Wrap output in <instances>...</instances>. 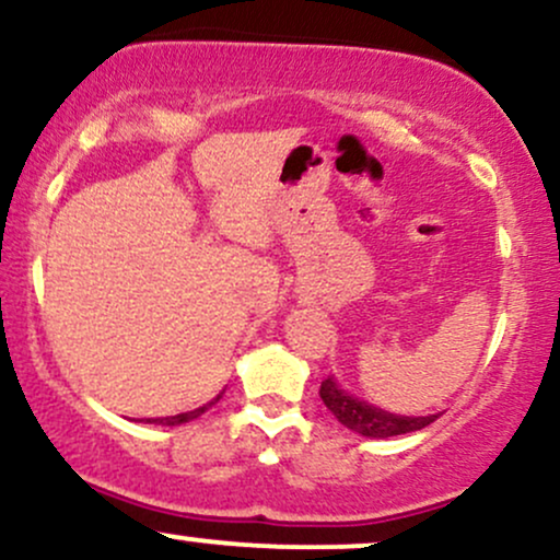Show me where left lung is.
I'll return each instance as SVG.
<instances>
[{"label": "left lung", "instance_id": "left-lung-1", "mask_svg": "<svg viewBox=\"0 0 560 560\" xmlns=\"http://www.w3.org/2000/svg\"><path fill=\"white\" fill-rule=\"evenodd\" d=\"M320 400L347 429L363 436H376V440L419 432V429L429 427L436 419V416H419V419H413V416H397L389 413V410L374 408V405L361 400V397H352L350 392H345L331 376L320 382Z\"/></svg>", "mask_w": 560, "mask_h": 560}]
</instances>
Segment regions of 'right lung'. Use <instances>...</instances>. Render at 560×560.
<instances>
[{
  "label": "right lung",
  "instance_id": "right-lung-1",
  "mask_svg": "<svg viewBox=\"0 0 560 560\" xmlns=\"http://www.w3.org/2000/svg\"><path fill=\"white\" fill-rule=\"evenodd\" d=\"M213 402H215V400H213ZM213 402L202 405V408L191 410V413H178V416H168V419H158V423H165V427H178V423H186V421H191V419H199V416H202L205 410H208Z\"/></svg>",
  "mask_w": 560,
  "mask_h": 560
}]
</instances>
